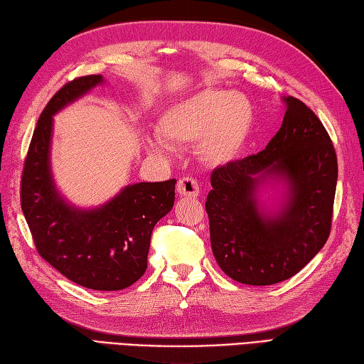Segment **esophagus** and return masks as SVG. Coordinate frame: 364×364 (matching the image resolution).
I'll return each mask as SVG.
<instances>
[{
    "label": "esophagus",
    "mask_w": 364,
    "mask_h": 364,
    "mask_svg": "<svg viewBox=\"0 0 364 364\" xmlns=\"http://www.w3.org/2000/svg\"><path fill=\"white\" fill-rule=\"evenodd\" d=\"M177 193H179V196L195 198L199 195V185L195 179H191V177H182V179L177 182Z\"/></svg>",
    "instance_id": "34e87169"
}]
</instances>
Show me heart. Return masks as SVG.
Segmentation results:
<instances>
[{
	"label": "heart",
	"mask_w": 364,
	"mask_h": 364,
	"mask_svg": "<svg viewBox=\"0 0 364 364\" xmlns=\"http://www.w3.org/2000/svg\"><path fill=\"white\" fill-rule=\"evenodd\" d=\"M255 124V107L247 95L209 87L188 95L161 114L160 135L149 138L151 151L166 152L169 144L198 143L209 165L234 160L247 144Z\"/></svg>",
	"instance_id": "1"
}]
</instances>
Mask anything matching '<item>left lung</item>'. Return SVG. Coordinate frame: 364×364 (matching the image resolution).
I'll list each match as a JSON object with an SVG mask.
<instances>
[{
    "instance_id": "left-lung-1",
    "label": "left lung",
    "mask_w": 364,
    "mask_h": 364,
    "mask_svg": "<svg viewBox=\"0 0 364 364\" xmlns=\"http://www.w3.org/2000/svg\"><path fill=\"white\" fill-rule=\"evenodd\" d=\"M265 149L213 169L205 199L213 256L229 278L270 286L299 273L327 242L335 204L338 159L328 132L295 97ZM265 175H283L289 199L269 218L257 209Z\"/></svg>"
}]
</instances>
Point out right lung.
Returning <instances> with one entry per match:
<instances>
[{"label":"right lung","instance_id":"add662e5","mask_svg":"<svg viewBox=\"0 0 364 364\" xmlns=\"http://www.w3.org/2000/svg\"><path fill=\"white\" fill-rule=\"evenodd\" d=\"M102 81L73 78L43 108L21 173L20 203L37 253L50 265L83 287L121 291L144 275L152 229L173 209L176 179L129 185L94 210L73 209L58 195L50 174L53 114Z\"/></svg>","mask_w":364,"mask_h":364}]
</instances>
